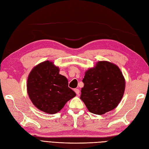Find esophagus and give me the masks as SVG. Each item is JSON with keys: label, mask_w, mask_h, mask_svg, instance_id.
<instances>
[{"label": "esophagus", "mask_w": 149, "mask_h": 149, "mask_svg": "<svg viewBox=\"0 0 149 149\" xmlns=\"http://www.w3.org/2000/svg\"><path fill=\"white\" fill-rule=\"evenodd\" d=\"M74 92L76 93V94H77V95H79V89H74Z\"/></svg>", "instance_id": "1"}]
</instances>
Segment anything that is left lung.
I'll return each mask as SVG.
<instances>
[{"mask_svg": "<svg viewBox=\"0 0 149 149\" xmlns=\"http://www.w3.org/2000/svg\"><path fill=\"white\" fill-rule=\"evenodd\" d=\"M80 99L90 112L102 115L114 109L123 98L125 81L119 68L107 61L85 72Z\"/></svg>", "mask_w": 149, "mask_h": 149, "instance_id": "8db88e82", "label": "left lung"}]
</instances>
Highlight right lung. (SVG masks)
I'll return each mask as SVG.
<instances>
[{"label":"right lung","mask_w":149,"mask_h":149,"mask_svg":"<svg viewBox=\"0 0 149 149\" xmlns=\"http://www.w3.org/2000/svg\"><path fill=\"white\" fill-rule=\"evenodd\" d=\"M59 72V67L47 60L35 66L28 76L26 89L31 101L47 114L57 113L76 96L67 78Z\"/></svg>","instance_id":"right-lung-1"}]
</instances>
